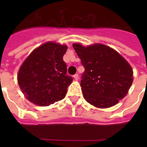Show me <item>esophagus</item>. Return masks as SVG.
Returning a JSON list of instances; mask_svg holds the SVG:
<instances>
[{"label": "esophagus", "mask_w": 147, "mask_h": 147, "mask_svg": "<svg viewBox=\"0 0 147 147\" xmlns=\"http://www.w3.org/2000/svg\"><path fill=\"white\" fill-rule=\"evenodd\" d=\"M73 77H74V78L76 79V80H78V74H76V75H75Z\"/></svg>", "instance_id": "1"}]
</instances>
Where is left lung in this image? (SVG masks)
Returning <instances> with one entry per match:
<instances>
[{"label":"left lung","instance_id":"1","mask_svg":"<svg viewBox=\"0 0 147 147\" xmlns=\"http://www.w3.org/2000/svg\"><path fill=\"white\" fill-rule=\"evenodd\" d=\"M72 47L85 68L81 87L88 102L107 108L126 96L132 85L133 69L117 52L102 44Z\"/></svg>","mask_w":147,"mask_h":147}]
</instances>
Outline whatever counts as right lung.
Returning a JSON list of instances; mask_svg holds the SVG:
<instances>
[{
	"label": "right lung",
	"instance_id": "right-lung-1",
	"mask_svg": "<svg viewBox=\"0 0 147 147\" xmlns=\"http://www.w3.org/2000/svg\"><path fill=\"white\" fill-rule=\"evenodd\" d=\"M67 47L49 42L33 50L18 71V84L30 102L49 106L65 98L73 78L67 75Z\"/></svg>",
	"mask_w": 147,
	"mask_h": 147
}]
</instances>
